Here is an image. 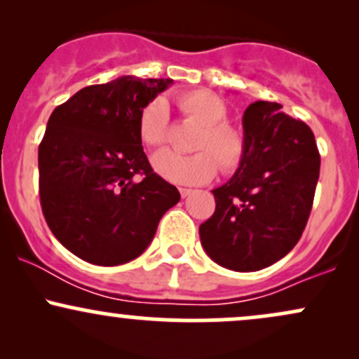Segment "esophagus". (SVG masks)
<instances>
[{
  "instance_id": "1",
  "label": "esophagus",
  "mask_w": 359,
  "mask_h": 359,
  "mask_svg": "<svg viewBox=\"0 0 359 359\" xmlns=\"http://www.w3.org/2000/svg\"><path fill=\"white\" fill-rule=\"evenodd\" d=\"M179 192H180V196H182V197H187V196H191V194H192V189L180 187V189H179Z\"/></svg>"
}]
</instances>
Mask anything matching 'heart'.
I'll return each instance as SVG.
<instances>
[{
    "label": "heart",
    "instance_id": "b5f03b06",
    "mask_svg": "<svg viewBox=\"0 0 359 359\" xmlns=\"http://www.w3.org/2000/svg\"><path fill=\"white\" fill-rule=\"evenodd\" d=\"M177 106L191 121L201 126L194 142V155L160 151L151 160L154 170L162 179L179 185H201L216 175L233 174L243 165L246 140L240 130L228 125V108L211 90H191L177 97ZM168 133V106L162 97L150 101L138 119V135L148 148L162 147Z\"/></svg>",
    "mask_w": 359,
    "mask_h": 359
}]
</instances>
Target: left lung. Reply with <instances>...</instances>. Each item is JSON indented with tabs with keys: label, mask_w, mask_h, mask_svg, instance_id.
<instances>
[{
	"label": "left lung",
	"mask_w": 359,
	"mask_h": 359,
	"mask_svg": "<svg viewBox=\"0 0 359 359\" xmlns=\"http://www.w3.org/2000/svg\"><path fill=\"white\" fill-rule=\"evenodd\" d=\"M246 156L229 182L214 189L216 211L199 226L201 243L217 265L257 271L297 245L319 180L320 155L312 130L257 101L243 114Z\"/></svg>",
	"instance_id": "left-lung-1"
}]
</instances>
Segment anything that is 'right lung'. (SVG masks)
<instances>
[{
  "instance_id": "obj_1",
  "label": "right lung",
  "mask_w": 359,
  "mask_h": 359,
  "mask_svg": "<svg viewBox=\"0 0 359 359\" xmlns=\"http://www.w3.org/2000/svg\"><path fill=\"white\" fill-rule=\"evenodd\" d=\"M172 79L125 76L88 86L53 109L39 147L40 204L53 236L101 266L131 262L180 201L138 135L142 111Z\"/></svg>"
}]
</instances>
